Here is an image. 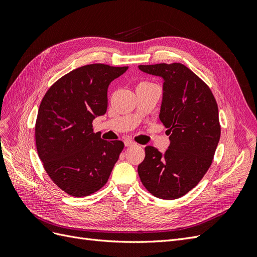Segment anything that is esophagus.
<instances>
[{
    "label": "esophagus",
    "instance_id": "esophagus-1",
    "mask_svg": "<svg viewBox=\"0 0 257 257\" xmlns=\"http://www.w3.org/2000/svg\"><path fill=\"white\" fill-rule=\"evenodd\" d=\"M124 145H125V147H133V146H136L137 144L133 141H131V139H126V141L124 142Z\"/></svg>",
    "mask_w": 257,
    "mask_h": 257
}]
</instances>
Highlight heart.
I'll return each mask as SVG.
<instances>
[{
    "label": "heart",
    "mask_w": 257,
    "mask_h": 257,
    "mask_svg": "<svg viewBox=\"0 0 257 257\" xmlns=\"http://www.w3.org/2000/svg\"><path fill=\"white\" fill-rule=\"evenodd\" d=\"M142 83H143V82H142Z\"/></svg>",
    "instance_id": "b5f03b06"
}]
</instances>
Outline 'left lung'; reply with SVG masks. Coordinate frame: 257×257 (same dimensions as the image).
<instances>
[{
	"instance_id": "8db88e82",
	"label": "left lung",
	"mask_w": 257,
	"mask_h": 257,
	"mask_svg": "<svg viewBox=\"0 0 257 257\" xmlns=\"http://www.w3.org/2000/svg\"><path fill=\"white\" fill-rule=\"evenodd\" d=\"M138 68L164 80L160 120L170 135L164 153L145 148L138 175L155 197L177 199L195 188L211 165L221 136L216 100L208 85L181 63Z\"/></svg>"
}]
</instances>
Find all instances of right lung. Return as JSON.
Masks as SVG:
<instances>
[{
	"mask_svg": "<svg viewBox=\"0 0 257 257\" xmlns=\"http://www.w3.org/2000/svg\"><path fill=\"white\" fill-rule=\"evenodd\" d=\"M127 66L90 64L74 69L46 92L38 109L35 141L38 157L51 180L74 197L106 184L124 148L93 133L92 122L107 110V90Z\"/></svg>",
	"mask_w": 257,
	"mask_h": 257,
	"instance_id": "obj_1",
	"label": "right lung"
}]
</instances>
